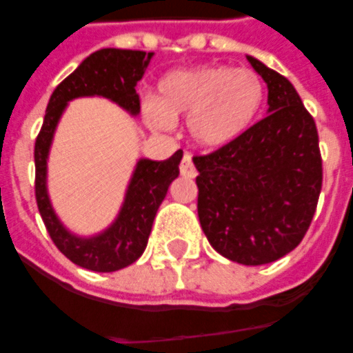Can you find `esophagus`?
Here are the masks:
<instances>
[{"mask_svg": "<svg viewBox=\"0 0 353 353\" xmlns=\"http://www.w3.org/2000/svg\"><path fill=\"white\" fill-rule=\"evenodd\" d=\"M179 172L181 176L185 177H196V166L192 163V155L185 154L181 159V165H179Z\"/></svg>", "mask_w": 353, "mask_h": 353, "instance_id": "obj_1", "label": "esophagus"}]
</instances>
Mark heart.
I'll list each match as a JSON object with an SVG mask.
<instances>
[{
  "mask_svg": "<svg viewBox=\"0 0 353 353\" xmlns=\"http://www.w3.org/2000/svg\"><path fill=\"white\" fill-rule=\"evenodd\" d=\"M262 102L263 84L254 71L203 65L166 74L144 112L155 128H168L174 119L187 115L194 141L218 148L247 132Z\"/></svg>",
  "mask_w": 353,
  "mask_h": 353,
  "instance_id": "heart-1",
  "label": "heart"
}]
</instances>
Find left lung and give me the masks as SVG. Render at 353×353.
<instances>
[{
  "label": "left lung",
  "mask_w": 353,
  "mask_h": 353,
  "mask_svg": "<svg viewBox=\"0 0 353 353\" xmlns=\"http://www.w3.org/2000/svg\"><path fill=\"white\" fill-rule=\"evenodd\" d=\"M268 84V115L212 154L196 155L198 216L221 256L262 265L293 251L323 188L319 133L290 80L247 57Z\"/></svg>",
  "instance_id": "obj_1"
}]
</instances>
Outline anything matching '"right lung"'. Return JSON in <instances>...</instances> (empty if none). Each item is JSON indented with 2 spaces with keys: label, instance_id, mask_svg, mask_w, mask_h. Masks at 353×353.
Returning a JSON list of instances; mask_svg holds the SVG:
<instances>
[{
  "label": "right lung",
  "instance_id": "right-lung-1",
  "mask_svg": "<svg viewBox=\"0 0 353 353\" xmlns=\"http://www.w3.org/2000/svg\"><path fill=\"white\" fill-rule=\"evenodd\" d=\"M152 57L154 52L130 49H101L90 54L52 91L43 124L36 137L34 192L47 232L63 256L80 268L97 273H112L128 268L143 254L157 209L163 203L170 183L179 176L183 152L177 150L166 161H139L117 220L106 231L91 238L71 234L54 214L47 196V155L58 121L68 102L73 99L106 97L132 115H137L141 101L135 85L143 79Z\"/></svg>",
  "mask_w": 353,
  "mask_h": 353
}]
</instances>
